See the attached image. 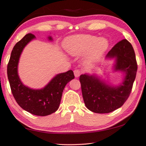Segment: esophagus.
<instances>
[{
	"label": "esophagus",
	"instance_id": "esophagus-1",
	"mask_svg": "<svg viewBox=\"0 0 146 146\" xmlns=\"http://www.w3.org/2000/svg\"><path fill=\"white\" fill-rule=\"evenodd\" d=\"M74 75H75V77H79V76L81 75V71H80L79 69H75L74 71Z\"/></svg>",
	"mask_w": 146,
	"mask_h": 146
}]
</instances>
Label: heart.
Segmentation results:
<instances>
[{
	"label": "heart",
	"mask_w": 146,
	"mask_h": 146,
	"mask_svg": "<svg viewBox=\"0 0 146 146\" xmlns=\"http://www.w3.org/2000/svg\"><path fill=\"white\" fill-rule=\"evenodd\" d=\"M68 53L79 56L86 54V60L94 62L103 55L109 46L105 38H99L92 35H77L67 38L64 43Z\"/></svg>",
	"instance_id": "1"
}]
</instances>
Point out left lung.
<instances>
[{"label":"left lung","mask_w":146,"mask_h":146,"mask_svg":"<svg viewBox=\"0 0 146 146\" xmlns=\"http://www.w3.org/2000/svg\"><path fill=\"white\" fill-rule=\"evenodd\" d=\"M107 57L116 58L115 70L126 73L121 85L110 86L94 76L81 75L79 78L86 107L96 113L112 112L125 104L132 91L138 69L134 48L127 39L117 42Z\"/></svg>","instance_id":"1"}]
</instances>
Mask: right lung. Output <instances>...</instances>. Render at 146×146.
Instances as JSON below:
<instances>
[{
    "instance_id": "right-lung-1",
    "label": "right lung",
    "mask_w": 146,
    "mask_h": 146,
    "mask_svg": "<svg viewBox=\"0 0 146 146\" xmlns=\"http://www.w3.org/2000/svg\"><path fill=\"white\" fill-rule=\"evenodd\" d=\"M34 38V35L28 33L14 46L8 64L7 75L11 91L17 104L30 113L46 116L57 111L65 86L75 76L72 70L58 74L40 90H33L23 85L17 74V64L23 48ZM48 38L52 40L50 36Z\"/></svg>"
}]
</instances>
